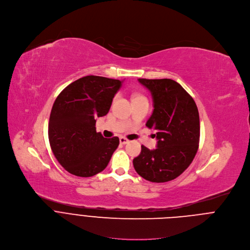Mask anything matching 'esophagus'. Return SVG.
Returning <instances> with one entry per match:
<instances>
[{
    "label": "esophagus",
    "mask_w": 250,
    "mask_h": 250,
    "mask_svg": "<svg viewBox=\"0 0 250 250\" xmlns=\"http://www.w3.org/2000/svg\"><path fill=\"white\" fill-rule=\"evenodd\" d=\"M129 142V140L128 139H126L125 137H120V143L121 144H123V145H125V144H126V143H128Z\"/></svg>",
    "instance_id": "esophagus-1"
}]
</instances>
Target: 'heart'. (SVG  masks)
I'll return each mask as SVG.
<instances>
[{
	"label": "heart",
	"instance_id": "heart-1",
	"mask_svg": "<svg viewBox=\"0 0 250 250\" xmlns=\"http://www.w3.org/2000/svg\"><path fill=\"white\" fill-rule=\"evenodd\" d=\"M141 99H145V100H147L145 96L140 95V94H135V95L133 96V100H141Z\"/></svg>",
	"mask_w": 250,
	"mask_h": 250
}]
</instances>
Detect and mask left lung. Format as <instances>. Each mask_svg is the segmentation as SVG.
<instances>
[{"label": "left lung", "mask_w": 250, "mask_h": 250, "mask_svg": "<svg viewBox=\"0 0 250 250\" xmlns=\"http://www.w3.org/2000/svg\"><path fill=\"white\" fill-rule=\"evenodd\" d=\"M153 97V114L146 126L156 131L157 148L141 146L133 159L136 172L144 179L163 183L175 179L193 162L200 142V116L192 96L170 79H138Z\"/></svg>", "instance_id": "left-lung-1"}]
</instances>
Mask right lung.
<instances>
[{
    "instance_id": "obj_1",
    "label": "right lung",
    "mask_w": 250,
    "mask_h": 250,
    "mask_svg": "<svg viewBox=\"0 0 250 250\" xmlns=\"http://www.w3.org/2000/svg\"><path fill=\"white\" fill-rule=\"evenodd\" d=\"M123 81L83 77L55 99L48 122V140L58 163L71 174L93 176L106 168L120 144L119 137L96 132V118L107 115Z\"/></svg>"
}]
</instances>
